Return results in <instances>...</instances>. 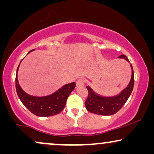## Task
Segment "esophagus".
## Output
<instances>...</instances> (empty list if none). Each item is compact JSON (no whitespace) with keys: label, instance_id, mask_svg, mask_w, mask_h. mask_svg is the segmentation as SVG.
Returning <instances> with one entry per match:
<instances>
[{"label":"esophagus","instance_id":"obj_1","mask_svg":"<svg viewBox=\"0 0 154 154\" xmlns=\"http://www.w3.org/2000/svg\"><path fill=\"white\" fill-rule=\"evenodd\" d=\"M85 85V81L83 79H79L77 80L76 81V86L80 87V86H84Z\"/></svg>","mask_w":154,"mask_h":154}]
</instances>
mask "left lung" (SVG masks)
<instances>
[{
	"label": "left lung",
	"mask_w": 154,
	"mask_h": 154,
	"mask_svg": "<svg viewBox=\"0 0 154 154\" xmlns=\"http://www.w3.org/2000/svg\"><path fill=\"white\" fill-rule=\"evenodd\" d=\"M119 58L125 59L130 63L127 57L122 54ZM132 69L131 79L128 85L122 90L119 94L113 97H103L97 94L91 88L87 86L88 96L85 104L86 109L90 112L95 114L102 116H110L115 114L121 109L132 93L134 87V71L132 64H130Z\"/></svg>",
	"instance_id": "8db88e82"
}]
</instances>
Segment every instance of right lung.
<instances>
[{
  "label": "right lung",
  "mask_w": 154,
  "mask_h": 154,
  "mask_svg": "<svg viewBox=\"0 0 154 154\" xmlns=\"http://www.w3.org/2000/svg\"><path fill=\"white\" fill-rule=\"evenodd\" d=\"M33 50H34L29 51V53ZM20 65V64H19L16 72L15 87L17 93L22 104L29 111L37 116H52L60 113L64 109L69 94L75 87V82L64 85L50 95L44 97L30 95L25 92L19 84L17 73Z\"/></svg>",
  "instance_id": "right-lung-1"
}]
</instances>
